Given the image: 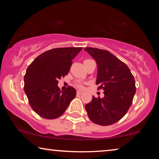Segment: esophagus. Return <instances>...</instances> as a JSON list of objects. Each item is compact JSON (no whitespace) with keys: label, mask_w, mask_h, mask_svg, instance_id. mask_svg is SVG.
Wrapping results in <instances>:
<instances>
[{"label":"esophagus","mask_w":159,"mask_h":159,"mask_svg":"<svg viewBox=\"0 0 159 159\" xmlns=\"http://www.w3.org/2000/svg\"><path fill=\"white\" fill-rule=\"evenodd\" d=\"M82 92H81V91H80V90H77V95H82Z\"/></svg>","instance_id":"esophagus-1"}]
</instances>
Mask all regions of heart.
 Instances as JSON below:
<instances>
[{
  "mask_svg": "<svg viewBox=\"0 0 159 159\" xmlns=\"http://www.w3.org/2000/svg\"><path fill=\"white\" fill-rule=\"evenodd\" d=\"M77 88H80V89L83 88V85H82L81 83H80V82H78V83H77Z\"/></svg>",
  "mask_w": 159,
  "mask_h": 159,
  "instance_id": "heart-1",
  "label": "heart"
}]
</instances>
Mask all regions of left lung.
Listing matches in <instances>:
<instances>
[{"instance_id":"1","label":"left lung","mask_w":159,"mask_h":159,"mask_svg":"<svg viewBox=\"0 0 159 159\" xmlns=\"http://www.w3.org/2000/svg\"><path fill=\"white\" fill-rule=\"evenodd\" d=\"M84 51L98 65L96 84L103 89L104 97L95 98L85 105L88 117L102 126L113 125L120 120L129 110L136 92L135 81L129 67L109 51L95 48Z\"/></svg>"}]
</instances>
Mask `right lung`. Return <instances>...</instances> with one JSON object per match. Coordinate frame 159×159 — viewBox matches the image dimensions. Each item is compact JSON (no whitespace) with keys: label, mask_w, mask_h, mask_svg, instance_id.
I'll use <instances>...</instances> for the list:
<instances>
[{"label":"right lung","mask_w":159,"mask_h":159,"mask_svg":"<svg viewBox=\"0 0 159 159\" xmlns=\"http://www.w3.org/2000/svg\"><path fill=\"white\" fill-rule=\"evenodd\" d=\"M82 48H58L38 56L28 66L24 77V90L34 112L45 119L61 116L76 96L69 86L61 91L58 80L68 75L72 59Z\"/></svg>","instance_id":"right-lung-1"}]
</instances>
